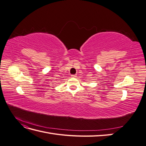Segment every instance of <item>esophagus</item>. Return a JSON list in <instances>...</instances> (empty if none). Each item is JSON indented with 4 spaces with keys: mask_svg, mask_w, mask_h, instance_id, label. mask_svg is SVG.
<instances>
[{
    "mask_svg": "<svg viewBox=\"0 0 146 146\" xmlns=\"http://www.w3.org/2000/svg\"><path fill=\"white\" fill-rule=\"evenodd\" d=\"M71 77H72L75 78V77H77V76H76V75H72Z\"/></svg>",
    "mask_w": 146,
    "mask_h": 146,
    "instance_id": "34e87169",
    "label": "esophagus"
}]
</instances>
